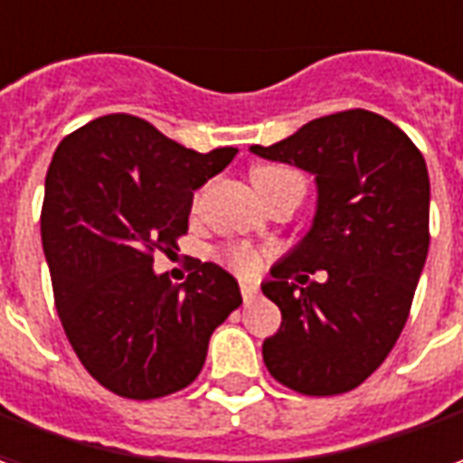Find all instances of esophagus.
Wrapping results in <instances>:
<instances>
[{
    "mask_svg": "<svg viewBox=\"0 0 463 463\" xmlns=\"http://www.w3.org/2000/svg\"><path fill=\"white\" fill-rule=\"evenodd\" d=\"M241 293H242V300L248 303V300H253L258 296V288L253 283H241Z\"/></svg>",
    "mask_w": 463,
    "mask_h": 463,
    "instance_id": "obj_1",
    "label": "esophagus"
}]
</instances>
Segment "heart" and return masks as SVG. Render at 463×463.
<instances>
[{"label": "heart", "mask_w": 463, "mask_h": 463, "mask_svg": "<svg viewBox=\"0 0 463 463\" xmlns=\"http://www.w3.org/2000/svg\"><path fill=\"white\" fill-rule=\"evenodd\" d=\"M298 175L288 167H278V165H260L253 170V185L255 187H265L273 185L278 180H286V177ZM225 260L231 265L232 270H238L242 276H250L258 270V255L255 250H250L248 245H232L231 250L225 253Z\"/></svg>", "instance_id": "1"}]
</instances>
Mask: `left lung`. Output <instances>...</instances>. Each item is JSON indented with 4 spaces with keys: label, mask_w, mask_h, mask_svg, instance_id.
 <instances>
[{
    "label": "left lung",
    "mask_w": 463,
    "mask_h": 463,
    "mask_svg": "<svg viewBox=\"0 0 463 463\" xmlns=\"http://www.w3.org/2000/svg\"><path fill=\"white\" fill-rule=\"evenodd\" d=\"M250 153L296 165L318 185L310 231L263 283L283 316L263 341L265 366L306 396L354 391L399 341L426 263L431 187L423 155L368 109L310 119ZM316 269H326V280L303 287L302 273Z\"/></svg>",
    "instance_id": "1"
}]
</instances>
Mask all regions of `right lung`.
Returning <instances> with one entry per match:
<instances>
[{
  "mask_svg": "<svg viewBox=\"0 0 463 463\" xmlns=\"http://www.w3.org/2000/svg\"><path fill=\"white\" fill-rule=\"evenodd\" d=\"M235 147L187 150L135 115H105L67 135L44 180L42 248L74 354L105 389L137 401L190 386L208 341L242 303L238 280L195 263L173 286L153 270L187 232L193 190Z\"/></svg>",
  "mask_w": 463,
  "mask_h": 463,
  "instance_id": "obj_1",
  "label": "right lung"
}]
</instances>
